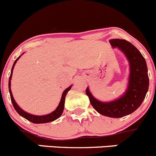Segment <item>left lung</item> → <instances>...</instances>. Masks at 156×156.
I'll return each instance as SVG.
<instances>
[{
	"instance_id": "8db88e82",
	"label": "left lung",
	"mask_w": 156,
	"mask_h": 156,
	"mask_svg": "<svg viewBox=\"0 0 156 156\" xmlns=\"http://www.w3.org/2000/svg\"><path fill=\"white\" fill-rule=\"evenodd\" d=\"M109 42L113 48H118L129 62V75L126 91L119 98L108 102L96 99L88 87L86 89V94L91 105L100 114L120 118L133 113L145 99L149 85L148 69L144 57L130 43L120 39H113Z\"/></svg>"
}]
</instances>
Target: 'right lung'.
I'll list each match as a JSON object with an SVG mask.
<instances>
[{"instance_id":"obj_1","label":"right lung","mask_w":156,"mask_h":156,"mask_svg":"<svg viewBox=\"0 0 156 156\" xmlns=\"http://www.w3.org/2000/svg\"><path fill=\"white\" fill-rule=\"evenodd\" d=\"M21 55L20 56L18 57V58L15 60L14 63H13V66H12L11 72H10V78H9V83H8L9 92H10V99H11L12 104H13V107H14V109L16 110V111L17 112V113H19L21 116H23V118L27 119V120H29V121L32 122V123H49V122L54 121V120H55L56 119H58V117H60V116H61V115L62 114V112H63V110H64V107H65V100H66V94H67L68 92H69V90H70V89L72 88V85L69 86V87H67V88H66V90L63 91L62 95V98H61V101H60L59 104H58V106L56 107V109H55L53 112H52V113H49V114H46V115L38 116V115H33V114H31V113H27V112L24 111L23 109H21L20 107H19V105L16 104V101H15V100L13 99V94H12L11 89H10V85H11L10 81H11L12 74H13V68H14V66L16 65V62H17V60L19 59L20 58Z\"/></svg>"}]
</instances>
